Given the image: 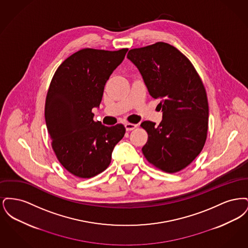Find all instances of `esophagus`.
I'll return each mask as SVG.
<instances>
[{
	"label": "esophagus",
	"instance_id": "esophagus-1",
	"mask_svg": "<svg viewBox=\"0 0 248 248\" xmlns=\"http://www.w3.org/2000/svg\"><path fill=\"white\" fill-rule=\"evenodd\" d=\"M124 126H125V128L127 131H131V130H134L138 125L137 124H130V123H126L125 124H124Z\"/></svg>",
	"mask_w": 248,
	"mask_h": 248
}]
</instances>
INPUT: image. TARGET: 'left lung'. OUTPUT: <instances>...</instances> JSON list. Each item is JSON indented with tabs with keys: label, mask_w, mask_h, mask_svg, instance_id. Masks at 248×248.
<instances>
[{
	"label": "left lung",
	"mask_w": 248,
	"mask_h": 248,
	"mask_svg": "<svg viewBox=\"0 0 248 248\" xmlns=\"http://www.w3.org/2000/svg\"><path fill=\"white\" fill-rule=\"evenodd\" d=\"M127 59L139 69L148 91L161 99L158 126L145 121V158L166 173L184 169L199 155L208 129V101L193 65L177 48L163 42L131 49Z\"/></svg>",
	"instance_id": "obj_1"
}]
</instances>
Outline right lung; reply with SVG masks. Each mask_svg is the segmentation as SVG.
Masks as SVG:
<instances>
[{
    "instance_id": "obj_1",
    "label": "right lung",
    "mask_w": 248,
    "mask_h": 248,
    "mask_svg": "<svg viewBox=\"0 0 248 248\" xmlns=\"http://www.w3.org/2000/svg\"><path fill=\"white\" fill-rule=\"evenodd\" d=\"M127 50L84 48L65 59L53 76L46 123L59 163L75 177L90 178L103 172L124 136L121 124L108 127L94 122L92 109L99 107L106 82Z\"/></svg>"
}]
</instances>
